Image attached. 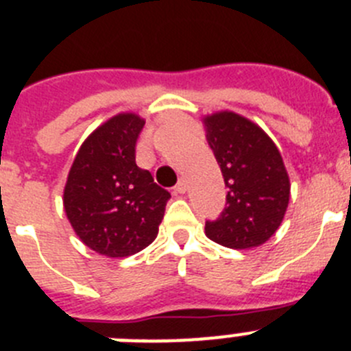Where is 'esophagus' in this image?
Instances as JSON below:
<instances>
[{
	"instance_id": "34e87169",
	"label": "esophagus",
	"mask_w": 351,
	"mask_h": 351,
	"mask_svg": "<svg viewBox=\"0 0 351 351\" xmlns=\"http://www.w3.org/2000/svg\"><path fill=\"white\" fill-rule=\"evenodd\" d=\"M186 192V180L180 178L178 183L175 185V194H185Z\"/></svg>"
}]
</instances>
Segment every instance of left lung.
<instances>
[{
  "instance_id": "obj_1",
  "label": "left lung",
  "mask_w": 351,
  "mask_h": 351,
  "mask_svg": "<svg viewBox=\"0 0 351 351\" xmlns=\"http://www.w3.org/2000/svg\"><path fill=\"white\" fill-rule=\"evenodd\" d=\"M204 126L228 189L223 211L206 221V235L232 250L256 247L275 234L289 204V176L279 149L239 114H213Z\"/></svg>"
}]
</instances>
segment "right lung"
I'll use <instances>...</instances> for the list:
<instances>
[{"label":"right lung","mask_w":351,"mask_h":351,"mask_svg":"<svg viewBox=\"0 0 351 351\" xmlns=\"http://www.w3.org/2000/svg\"><path fill=\"white\" fill-rule=\"evenodd\" d=\"M143 124L135 114L114 116L84 140L69 171V221L81 241L104 256H131L152 244L171 197L136 166Z\"/></svg>","instance_id":"right-lung-1"}]
</instances>
